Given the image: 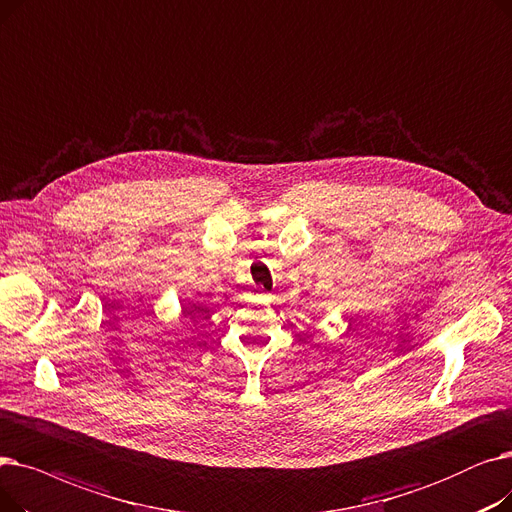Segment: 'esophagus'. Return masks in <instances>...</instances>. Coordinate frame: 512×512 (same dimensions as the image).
<instances>
[{"label":"esophagus","instance_id":"obj_1","mask_svg":"<svg viewBox=\"0 0 512 512\" xmlns=\"http://www.w3.org/2000/svg\"><path fill=\"white\" fill-rule=\"evenodd\" d=\"M256 298H258V300H269V294H266V291H264L262 287H258V289H256Z\"/></svg>","mask_w":512,"mask_h":512}]
</instances>
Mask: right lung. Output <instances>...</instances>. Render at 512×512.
Here are the masks:
<instances>
[{
	"label": "right lung",
	"instance_id": "add662e5",
	"mask_svg": "<svg viewBox=\"0 0 512 512\" xmlns=\"http://www.w3.org/2000/svg\"><path fill=\"white\" fill-rule=\"evenodd\" d=\"M200 312H204V306H200V304H193V306L183 308V316H191V319H196Z\"/></svg>",
	"mask_w": 512,
	"mask_h": 512
}]
</instances>
